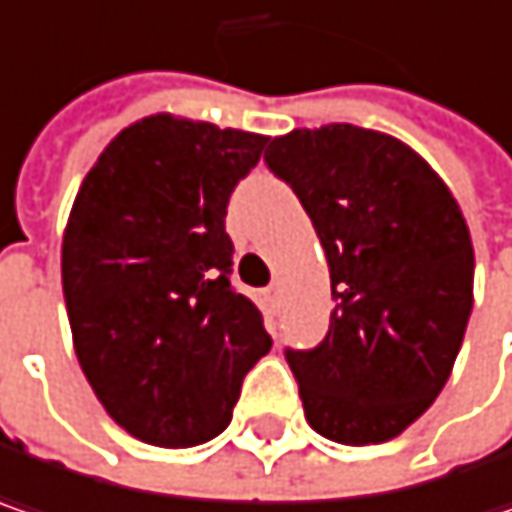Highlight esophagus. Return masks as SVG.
Returning a JSON list of instances; mask_svg holds the SVG:
<instances>
[{
	"label": "esophagus",
	"instance_id": "esophagus-1",
	"mask_svg": "<svg viewBox=\"0 0 512 512\" xmlns=\"http://www.w3.org/2000/svg\"><path fill=\"white\" fill-rule=\"evenodd\" d=\"M266 293H269V299H272V302H278V296H281V287H278V284H272Z\"/></svg>",
	"mask_w": 512,
	"mask_h": 512
}]
</instances>
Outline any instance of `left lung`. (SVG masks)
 <instances>
[{"mask_svg": "<svg viewBox=\"0 0 512 512\" xmlns=\"http://www.w3.org/2000/svg\"><path fill=\"white\" fill-rule=\"evenodd\" d=\"M331 272V328L287 351L304 419L325 440L378 445L442 393L472 313L475 249L448 184L393 134L331 122L269 143Z\"/></svg>", "mask_w": 512, "mask_h": 512, "instance_id": "8db88e82", "label": "left lung"}]
</instances>
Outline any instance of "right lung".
I'll return each mask as SVG.
<instances>
[{"mask_svg": "<svg viewBox=\"0 0 512 512\" xmlns=\"http://www.w3.org/2000/svg\"><path fill=\"white\" fill-rule=\"evenodd\" d=\"M269 137L152 114L84 175L61 246L72 346L122 431L161 448L219 437L272 349L231 281L225 208Z\"/></svg>", "mask_w": 512, "mask_h": 512, "instance_id": "obj_1", "label": "right lung"}]
</instances>
